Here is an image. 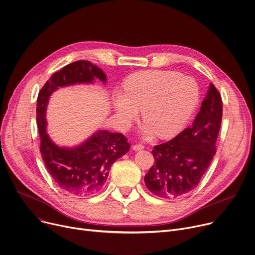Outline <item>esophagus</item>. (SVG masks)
Returning a JSON list of instances; mask_svg holds the SVG:
<instances>
[{
    "label": "esophagus",
    "instance_id": "34e87169",
    "mask_svg": "<svg viewBox=\"0 0 255 255\" xmlns=\"http://www.w3.org/2000/svg\"><path fill=\"white\" fill-rule=\"evenodd\" d=\"M144 149V146L143 145H133L132 146V150L133 151H140V150H143Z\"/></svg>",
    "mask_w": 255,
    "mask_h": 255
}]
</instances>
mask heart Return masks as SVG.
I'll use <instances>...</instances> for the list:
<instances>
[{"instance_id": "heart-1", "label": "heart", "mask_w": 255, "mask_h": 255, "mask_svg": "<svg viewBox=\"0 0 255 255\" xmlns=\"http://www.w3.org/2000/svg\"><path fill=\"white\" fill-rule=\"evenodd\" d=\"M199 97L193 79L175 72L146 71L127 81L124 94L118 93L113 98V108L126 125L136 118L137 108H142L144 134L155 130L160 136H168L185 124Z\"/></svg>"}]
</instances>
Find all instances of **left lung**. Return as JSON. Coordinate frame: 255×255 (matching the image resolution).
Listing matches in <instances>:
<instances>
[{"mask_svg":"<svg viewBox=\"0 0 255 255\" xmlns=\"http://www.w3.org/2000/svg\"><path fill=\"white\" fill-rule=\"evenodd\" d=\"M223 115L222 98L211 83L192 125L152 151L155 162L144 180L159 197L176 199L200 183L216 154Z\"/></svg>","mask_w":255,"mask_h":255,"instance_id":"obj_1","label":"left lung"}]
</instances>
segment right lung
<instances>
[{
	"label": "right lung",
	"instance_id": "add662e5",
	"mask_svg": "<svg viewBox=\"0 0 255 255\" xmlns=\"http://www.w3.org/2000/svg\"><path fill=\"white\" fill-rule=\"evenodd\" d=\"M95 79L106 83L105 73L88 61H78L54 73L37 97L36 122L40 153L47 171L62 190L73 195H90L99 191L112 164L129 150L123 133L98 129L75 147H60L46 132V107L50 95L59 88L76 84H92Z\"/></svg>",
	"mask_w": 255,
	"mask_h": 255
}]
</instances>
